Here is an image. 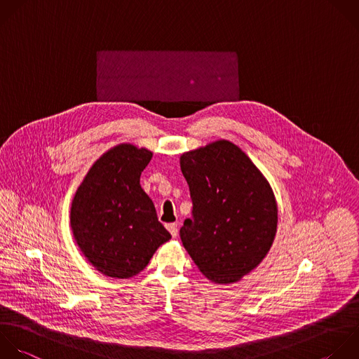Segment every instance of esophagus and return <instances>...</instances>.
I'll return each instance as SVG.
<instances>
[{"label": "esophagus", "instance_id": "1", "mask_svg": "<svg viewBox=\"0 0 359 359\" xmlns=\"http://www.w3.org/2000/svg\"><path fill=\"white\" fill-rule=\"evenodd\" d=\"M167 229H168V231L171 233L172 237H177V236H178V226H177V223H170V224H167Z\"/></svg>", "mask_w": 359, "mask_h": 359}]
</instances>
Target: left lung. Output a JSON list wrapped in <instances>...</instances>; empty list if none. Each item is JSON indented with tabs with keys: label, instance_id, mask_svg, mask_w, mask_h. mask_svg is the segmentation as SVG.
<instances>
[{
	"label": "left lung",
	"instance_id": "obj_1",
	"mask_svg": "<svg viewBox=\"0 0 359 359\" xmlns=\"http://www.w3.org/2000/svg\"><path fill=\"white\" fill-rule=\"evenodd\" d=\"M181 171L192 201L180 230L185 250L212 282H237L264 259L276 233L269 184L227 140L182 154Z\"/></svg>",
	"mask_w": 359,
	"mask_h": 359
}]
</instances>
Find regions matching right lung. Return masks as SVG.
Instances as JSON below:
<instances>
[{"label": "right lung", "instance_id": "right-lung-1", "mask_svg": "<svg viewBox=\"0 0 359 359\" xmlns=\"http://www.w3.org/2000/svg\"><path fill=\"white\" fill-rule=\"evenodd\" d=\"M151 156L132 144L114 147L91 167L73 199L74 238L88 261L108 276H135L171 238L140 187Z\"/></svg>", "mask_w": 359, "mask_h": 359}]
</instances>
